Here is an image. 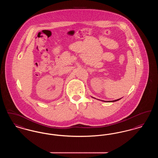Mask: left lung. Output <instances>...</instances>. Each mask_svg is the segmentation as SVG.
I'll list each match as a JSON object with an SVG mask.
<instances>
[{
	"instance_id": "left-lung-1",
	"label": "left lung",
	"mask_w": 158,
	"mask_h": 158,
	"mask_svg": "<svg viewBox=\"0 0 158 158\" xmlns=\"http://www.w3.org/2000/svg\"><path fill=\"white\" fill-rule=\"evenodd\" d=\"M120 99H116V100H114V101H108V102H115V101H117L120 100ZM105 102H106V101H105ZM107 102H108V101H107Z\"/></svg>"
}]
</instances>
